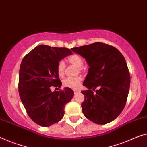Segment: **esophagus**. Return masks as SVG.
Here are the masks:
<instances>
[{
    "label": "esophagus",
    "instance_id": "1",
    "mask_svg": "<svg viewBox=\"0 0 147 147\" xmlns=\"http://www.w3.org/2000/svg\"><path fill=\"white\" fill-rule=\"evenodd\" d=\"M74 93L76 94V93H78V92H80V91H79V90L75 89V90H74Z\"/></svg>",
    "mask_w": 147,
    "mask_h": 147
}]
</instances>
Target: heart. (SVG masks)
Wrapping results in <instances>:
<instances>
[{
    "instance_id": "obj_1",
    "label": "heart",
    "mask_w": 147,
    "mask_h": 147,
    "mask_svg": "<svg viewBox=\"0 0 147 147\" xmlns=\"http://www.w3.org/2000/svg\"><path fill=\"white\" fill-rule=\"evenodd\" d=\"M67 60L71 65L79 67L80 70H82L83 68L81 67L83 65V58L80 55L74 54L69 56L67 58ZM65 70V64L63 61H60L58 63L57 66V72L59 76L62 77L64 76ZM82 81V78L81 76H78L76 78H67L63 81V85L64 87L71 88V89H78L80 87V83Z\"/></svg>"
}]
</instances>
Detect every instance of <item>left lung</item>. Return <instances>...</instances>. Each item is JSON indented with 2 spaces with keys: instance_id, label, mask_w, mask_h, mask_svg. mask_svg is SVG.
<instances>
[{
  "instance_id": "obj_1",
  "label": "left lung",
  "mask_w": 147,
  "mask_h": 147,
  "mask_svg": "<svg viewBox=\"0 0 147 147\" xmlns=\"http://www.w3.org/2000/svg\"><path fill=\"white\" fill-rule=\"evenodd\" d=\"M71 51L83 56L89 66L83 83L88 90L81 91L85 96L81 103L83 114L97 124L111 122L122 112L129 91L130 74L125 58L114 47L100 42Z\"/></svg>"
}]
</instances>
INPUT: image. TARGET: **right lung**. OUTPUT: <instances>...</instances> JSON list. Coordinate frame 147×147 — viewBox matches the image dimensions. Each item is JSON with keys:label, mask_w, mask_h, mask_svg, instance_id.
Here are the masks:
<instances>
[{"label": "right lung", "mask_w": 147, "mask_h": 147, "mask_svg": "<svg viewBox=\"0 0 147 147\" xmlns=\"http://www.w3.org/2000/svg\"><path fill=\"white\" fill-rule=\"evenodd\" d=\"M72 55L70 49L40 45L25 56L20 65L18 91L30 118L38 125L49 127L62 119L64 107L74 95L71 88L51 91L62 85L57 72L58 63Z\"/></svg>", "instance_id": "obj_1"}]
</instances>
